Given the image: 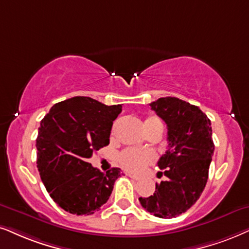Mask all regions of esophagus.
<instances>
[{
  "label": "esophagus",
  "mask_w": 249,
  "mask_h": 249,
  "mask_svg": "<svg viewBox=\"0 0 249 249\" xmlns=\"http://www.w3.org/2000/svg\"><path fill=\"white\" fill-rule=\"evenodd\" d=\"M127 176H128V177H131L132 179H134V180H140L139 176H137V175H134V174H131V172H127Z\"/></svg>",
  "instance_id": "1"
}]
</instances>
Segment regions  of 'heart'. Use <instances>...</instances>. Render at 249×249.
<instances>
[{"label": "heart", "instance_id": "obj_1", "mask_svg": "<svg viewBox=\"0 0 249 249\" xmlns=\"http://www.w3.org/2000/svg\"><path fill=\"white\" fill-rule=\"evenodd\" d=\"M156 124L163 125L162 122L157 117H149L144 123V126ZM154 160H155V156L149 150H138L133 149V148H127L118 155V162L121 163L123 168L134 172L141 171L144 166L152 163Z\"/></svg>", "mask_w": 249, "mask_h": 249}]
</instances>
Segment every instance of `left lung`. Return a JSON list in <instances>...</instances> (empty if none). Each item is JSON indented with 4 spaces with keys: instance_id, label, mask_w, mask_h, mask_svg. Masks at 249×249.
<instances>
[{
    "instance_id": "8db88e82",
    "label": "left lung",
    "mask_w": 249,
    "mask_h": 249,
    "mask_svg": "<svg viewBox=\"0 0 249 249\" xmlns=\"http://www.w3.org/2000/svg\"><path fill=\"white\" fill-rule=\"evenodd\" d=\"M149 106L168 126L169 148L157 162L166 180L139 201L154 216L174 218L187 212L206 187L215 150L212 123L199 107L178 97H160Z\"/></svg>"
}]
</instances>
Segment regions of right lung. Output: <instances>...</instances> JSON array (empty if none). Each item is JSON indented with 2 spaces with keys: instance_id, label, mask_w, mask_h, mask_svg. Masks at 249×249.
I'll return each mask as SVG.
<instances>
[{
  "instance_id": "1",
  "label": "right lung",
  "mask_w": 249,
  "mask_h": 249,
  "mask_svg": "<svg viewBox=\"0 0 249 249\" xmlns=\"http://www.w3.org/2000/svg\"><path fill=\"white\" fill-rule=\"evenodd\" d=\"M122 106L74 96L52 107L40 123L36 164L52 199L73 215H92L108 201L119 168L106 174L88 159L109 144L112 122Z\"/></svg>"
}]
</instances>
